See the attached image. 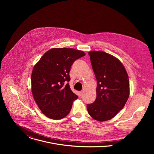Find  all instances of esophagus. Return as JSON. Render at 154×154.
Wrapping results in <instances>:
<instances>
[{
    "label": "esophagus",
    "instance_id": "34e87169",
    "mask_svg": "<svg viewBox=\"0 0 154 154\" xmlns=\"http://www.w3.org/2000/svg\"><path fill=\"white\" fill-rule=\"evenodd\" d=\"M83 91H80V92H79V96H80V97L82 96V94H83Z\"/></svg>",
    "mask_w": 154,
    "mask_h": 154
}]
</instances>
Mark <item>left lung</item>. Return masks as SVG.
<instances>
[{"instance_id": "1", "label": "left lung", "mask_w": 154, "mask_h": 154, "mask_svg": "<svg viewBox=\"0 0 154 154\" xmlns=\"http://www.w3.org/2000/svg\"><path fill=\"white\" fill-rule=\"evenodd\" d=\"M88 54L97 86L96 99L87 104V110L97 121H108L121 110L128 100V74L121 62L113 55L102 51H91Z\"/></svg>"}]
</instances>
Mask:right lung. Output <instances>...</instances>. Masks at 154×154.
Returning <instances> with one entry per match:
<instances>
[{
    "label": "right lung",
    "instance_id": "add662e5",
    "mask_svg": "<svg viewBox=\"0 0 154 154\" xmlns=\"http://www.w3.org/2000/svg\"><path fill=\"white\" fill-rule=\"evenodd\" d=\"M85 55L79 50L54 48L46 52L34 66L32 92L42 113L52 119L66 116L78 98L71 90L69 72L74 62Z\"/></svg>",
    "mask_w": 154,
    "mask_h": 154
}]
</instances>
